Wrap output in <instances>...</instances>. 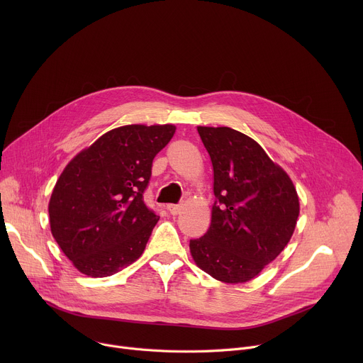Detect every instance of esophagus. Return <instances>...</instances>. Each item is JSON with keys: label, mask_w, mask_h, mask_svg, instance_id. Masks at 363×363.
Wrapping results in <instances>:
<instances>
[{"label": "esophagus", "mask_w": 363, "mask_h": 363, "mask_svg": "<svg viewBox=\"0 0 363 363\" xmlns=\"http://www.w3.org/2000/svg\"><path fill=\"white\" fill-rule=\"evenodd\" d=\"M167 210L169 211L171 216H178L182 211V205H177V203H168Z\"/></svg>", "instance_id": "esophagus-1"}]
</instances>
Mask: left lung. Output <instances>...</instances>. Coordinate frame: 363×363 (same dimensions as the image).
Here are the masks:
<instances>
[{
    "label": "left lung",
    "instance_id": "obj_1",
    "mask_svg": "<svg viewBox=\"0 0 363 363\" xmlns=\"http://www.w3.org/2000/svg\"><path fill=\"white\" fill-rule=\"evenodd\" d=\"M214 169L211 225L191 240L195 264L228 284L260 274L290 241L300 213L296 186L250 136L227 128L198 126Z\"/></svg>",
    "mask_w": 363,
    "mask_h": 363
}]
</instances>
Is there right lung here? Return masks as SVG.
<instances>
[{"instance_id":"1","label":"right lung","mask_w":363,"mask_h":363,"mask_svg":"<svg viewBox=\"0 0 363 363\" xmlns=\"http://www.w3.org/2000/svg\"><path fill=\"white\" fill-rule=\"evenodd\" d=\"M174 125H126L80 150L59 177L48 202L50 230L73 266L108 277L142 255L160 217L143 202L152 161Z\"/></svg>"}]
</instances>
